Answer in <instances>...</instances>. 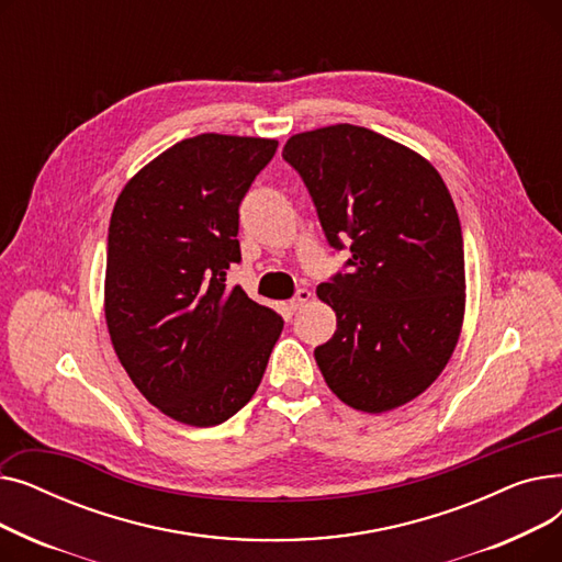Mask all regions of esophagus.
<instances>
[{
	"mask_svg": "<svg viewBox=\"0 0 562 562\" xmlns=\"http://www.w3.org/2000/svg\"><path fill=\"white\" fill-rule=\"evenodd\" d=\"M310 301H312V291H307V289H299L296 296H293V299L289 301V307H291L293 312H299V310H303V307H305V303H310Z\"/></svg>",
	"mask_w": 562,
	"mask_h": 562,
	"instance_id": "34e87169",
	"label": "esophagus"
}]
</instances>
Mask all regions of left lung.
<instances>
[{
    "label": "left lung",
    "mask_w": 562,
    "mask_h": 562,
    "mask_svg": "<svg viewBox=\"0 0 562 562\" xmlns=\"http://www.w3.org/2000/svg\"><path fill=\"white\" fill-rule=\"evenodd\" d=\"M282 157L330 246L350 241L348 273L316 289L337 314L316 364L352 409L401 407L432 385L460 339L467 280L453 198L426 157L358 125L293 134Z\"/></svg>",
    "instance_id": "8db88e82"
}]
</instances>
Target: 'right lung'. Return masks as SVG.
<instances>
[{
  "label": "right lung",
  "instance_id": "1",
  "mask_svg": "<svg viewBox=\"0 0 562 562\" xmlns=\"http://www.w3.org/2000/svg\"><path fill=\"white\" fill-rule=\"evenodd\" d=\"M276 138L198 134L145 164L109 223L104 318L117 360L166 417L218 426L257 392L284 321L236 284L239 204Z\"/></svg>",
  "mask_w": 562,
  "mask_h": 562
}]
</instances>
